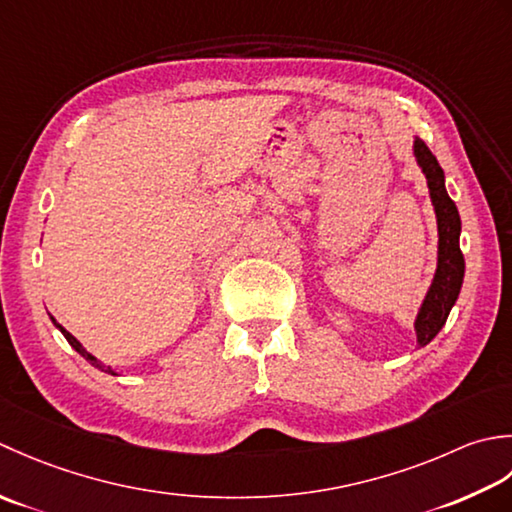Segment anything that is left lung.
<instances>
[{"instance_id": "left-lung-1", "label": "left lung", "mask_w": 512, "mask_h": 512, "mask_svg": "<svg viewBox=\"0 0 512 512\" xmlns=\"http://www.w3.org/2000/svg\"><path fill=\"white\" fill-rule=\"evenodd\" d=\"M413 150L415 159L420 163V168L426 176V183H429L431 201L437 216V234H440L435 278L415 320L417 344L424 347V344H429L437 333H440L448 314H451L457 296H460L464 280V254L460 249V212H457L451 196L446 194L444 170L440 168V163H437L433 152L426 148V143L422 139H415Z\"/></svg>"}]
</instances>
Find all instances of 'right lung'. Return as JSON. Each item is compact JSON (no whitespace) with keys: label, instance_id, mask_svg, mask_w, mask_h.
<instances>
[{"label":"right lung","instance_id":"1","mask_svg":"<svg viewBox=\"0 0 512 512\" xmlns=\"http://www.w3.org/2000/svg\"><path fill=\"white\" fill-rule=\"evenodd\" d=\"M52 322H55V318H52ZM55 325H57V322H55ZM57 329H59L61 333H64V338H66V340L70 342V347H72V349H75L77 353H81V356H83V358H86V360H88V362L92 364V367H97V369H101V371H108V373H112V375H114V371H112L110 367L106 369V367H103V364H101V362H97V358H95V356H90V353H88L86 349H83V347H81V344L77 342V338H72V336H70V333H68V331H66L64 327H61V325H57Z\"/></svg>","mask_w":512,"mask_h":512}]
</instances>
